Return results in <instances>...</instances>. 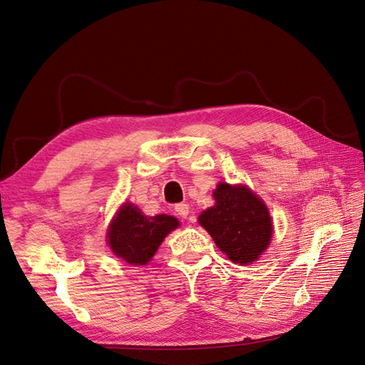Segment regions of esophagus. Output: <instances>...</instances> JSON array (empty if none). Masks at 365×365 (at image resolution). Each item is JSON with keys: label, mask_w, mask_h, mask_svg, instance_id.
<instances>
[{"label": "esophagus", "mask_w": 365, "mask_h": 365, "mask_svg": "<svg viewBox=\"0 0 365 365\" xmlns=\"http://www.w3.org/2000/svg\"><path fill=\"white\" fill-rule=\"evenodd\" d=\"M175 212H176V215L181 216V217H187V216H189V212H190L189 204H185V202L176 204L175 205Z\"/></svg>", "instance_id": "34e87169"}]
</instances>
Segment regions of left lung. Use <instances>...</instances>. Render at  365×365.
I'll use <instances>...</instances> for the list:
<instances>
[{
	"label": "left lung",
	"instance_id": "left-lung-1",
	"mask_svg": "<svg viewBox=\"0 0 365 365\" xmlns=\"http://www.w3.org/2000/svg\"><path fill=\"white\" fill-rule=\"evenodd\" d=\"M216 204L200 216V224L227 257L240 264L257 260L272 236L268 208L245 185L220 182Z\"/></svg>",
	"mask_w": 365,
	"mask_h": 365
}]
</instances>
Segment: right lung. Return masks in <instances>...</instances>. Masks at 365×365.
Wrapping results in <instances>:
<instances>
[{"instance_id":"1","label":"right lung","mask_w":365,"mask_h":365,"mask_svg":"<svg viewBox=\"0 0 365 365\" xmlns=\"http://www.w3.org/2000/svg\"><path fill=\"white\" fill-rule=\"evenodd\" d=\"M180 225L168 215L148 217L137 207L125 204L108 230V244L117 257L130 264H146L163 239Z\"/></svg>"}]
</instances>
